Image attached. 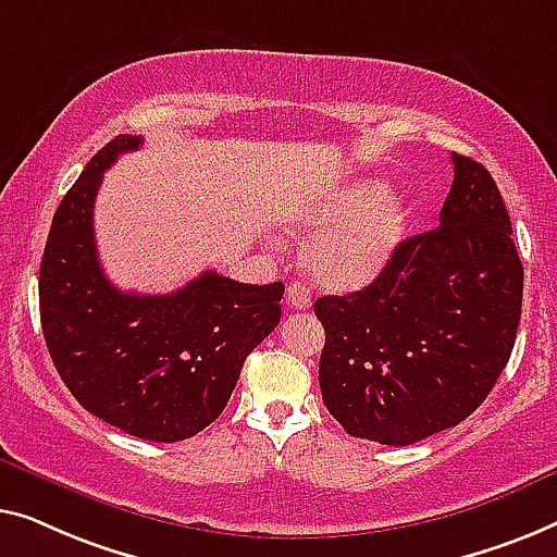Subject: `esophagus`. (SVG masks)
<instances>
[{"label": "esophagus", "instance_id": "34e87169", "mask_svg": "<svg viewBox=\"0 0 557 557\" xmlns=\"http://www.w3.org/2000/svg\"><path fill=\"white\" fill-rule=\"evenodd\" d=\"M285 302H287L293 310L310 308V302H312L310 289L305 287V285H300V282H293V285H289L287 293H285Z\"/></svg>", "mask_w": 557, "mask_h": 557}]
</instances>
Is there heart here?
<instances>
[{
    "label": "heart",
    "instance_id": "1",
    "mask_svg": "<svg viewBox=\"0 0 557 557\" xmlns=\"http://www.w3.org/2000/svg\"><path fill=\"white\" fill-rule=\"evenodd\" d=\"M297 230L314 232L305 268L320 285L358 289L388 268L409 230V203L375 178L343 184L305 211Z\"/></svg>",
    "mask_w": 557,
    "mask_h": 557
}]
</instances>
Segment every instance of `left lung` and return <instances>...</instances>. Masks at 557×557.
<instances>
[{
    "label": "left lung",
    "mask_w": 557,
    "mask_h": 557,
    "mask_svg": "<svg viewBox=\"0 0 557 557\" xmlns=\"http://www.w3.org/2000/svg\"><path fill=\"white\" fill-rule=\"evenodd\" d=\"M438 226L404 239L350 295H325L323 404L350 436L406 446L465 421L510 360L522 262L490 171L451 153Z\"/></svg>",
    "instance_id": "8db88e82"
}]
</instances>
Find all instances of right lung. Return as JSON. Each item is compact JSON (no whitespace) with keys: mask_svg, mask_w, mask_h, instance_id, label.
<instances>
[{"mask_svg":"<svg viewBox=\"0 0 557 557\" xmlns=\"http://www.w3.org/2000/svg\"><path fill=\"white\" fill-rule=\"evenodd\" d=\"M140 136L92 156L54 211L40 264L47 350L92 417L148 442H182L224 411L245 358L280 323L282 282L203 272L169 295L123 293L100 268L92 207L103 171Z\"/></svg>","mask_w":557,"mask_h":557,"instance_id":"obj_1","label":"right lung"}]
</instances>
